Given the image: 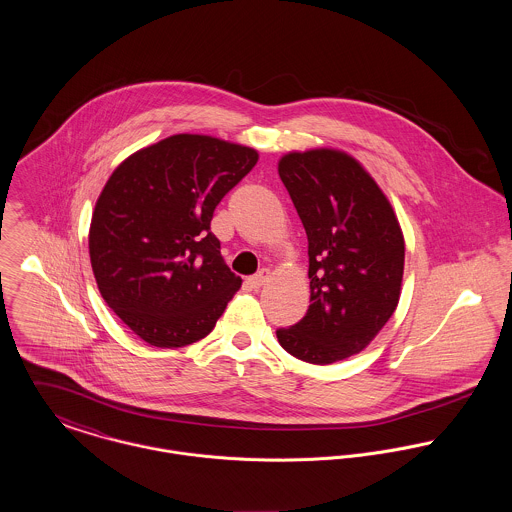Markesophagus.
I'll list each match as a JSON object with an SVG mask.
<instances>
[{"instance_id":"obj_1","label":"esophagus","mask_w":512,"mask_h":512,"mask_svg":"<svg viewBox=\"0 0 512 512\" xmlns=\"http://www.w3.org/2000/svg\"><path fill=\"white\" fill-rule=\"evenodd\" d=\"M269 276H271L269 269H261L257 275L249 276V278H247V282L251 284V288H255V290H257V288H261V286L269 280Z\"/></svg>"}]
</instances>
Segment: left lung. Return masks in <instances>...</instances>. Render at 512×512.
I'll return each instance as SVG.
<instances>
[{
  "label": "left lung",
  "instance_id": "1",
  "mask_svg": "<svg viewBox=\"0 0 512 512\" xmlns=\"http://www.w3.org/2000/svg\"><path fill=\"white\" fill-rule=\"evenodd\" d=\"M278 175L308 236L312 304L276 337L304 362L331 364L360 353L394 315L403 234L376 181L343 152L288 154Z\"/></svg>",
  "mask_w": 512,
  "mask_h": 512
}]
</instances>
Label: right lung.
Masks as SVG:
<instances>
[{
    "label": "right lung",
    "instance_id": "obj_1",
    "mask_svg": "<svg viewBox=\"0 0 512 512\" xmlns=\"http://www.w3.org/2000/svg\"><path fill=\"white\" fill-rule=\"evenodd\" d=\"M257 159L239 144L177 134L113 171L91 218L89 257L103 300L146 343H197L239 290L210 222Z\"/></svg>",
    "mask_w": 512,
    "mask_h": 512
}]
</instances>
